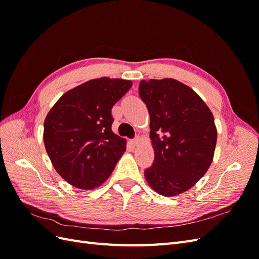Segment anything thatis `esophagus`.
I'll list each match as a JSON object with an SVG mask.
<instances>
[{"label": "esophagus", "instance_id": "1", "mask_svg": "<svg viewBox=\"0 0 259 259\" xmlns=\"http://www.w3.org/2000/svg\"><path fill=\"white\" fill-rule=\"evenodd\" d=\"M131 143H132L133 145H134V146H136V145L139 143V137H135L134 139H132Z\"/></svg>", "mask_w": 259, "mask_h": 259}]
</instances>
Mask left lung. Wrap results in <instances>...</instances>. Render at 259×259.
<instances>
[{"instance_id":"left-lung-1","label":"left lung","mask_w":259,"mask_h":259,"mask_svg":"<svg viewBox=\"0 0 259 259\" xmlns=\"http://www.w3.org/2000/svg\"><path fill=\"white\" fill-rule=\"evenodd\" d=\"M139 96L150 114L153 164L145 170L152 189L173 197L205 175L217 140L214 116L201 97L174 79L139 84Z\"/></svg>"}]
</instances>
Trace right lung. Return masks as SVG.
<instances>
[{"label":"right lung","instance_id":"add662e5","mask_svg":"<svg viewBox=\"0 0 259 259\" xmlns=\"http://www.w3.org/2000/svg\"><path fill=\"white\" fill-rule=\"evenodd\" d=\"M132 84L109 77L88 81L64 94L46 115V152L70 185L90 190L111 175L126 149V139L111 130V109Z\"/></svg>","mask_w":259,"mask_h":259}]
</instances>
